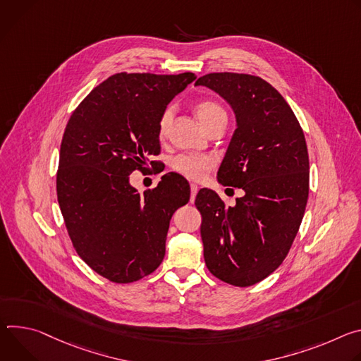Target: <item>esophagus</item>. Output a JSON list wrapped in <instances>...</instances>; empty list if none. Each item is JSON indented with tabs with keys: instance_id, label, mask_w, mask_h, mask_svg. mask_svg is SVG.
<instances>
[{
	"instance_id": "1",
	"label": "esophagus",
	"mask_w": 361,
	"mask_h": 361,
	"mask_svg": "<svg viewBox=\"0 0 361 361\" xmlns=\"http://www.w3.org/2000/svg\"><path fill=\"white\" fill-rule=\"evenodd\" d=\"M196 193H197V185L192 183V185H190V202H193V201H195V196H196Z\"/></svg>"
}]
</instances>
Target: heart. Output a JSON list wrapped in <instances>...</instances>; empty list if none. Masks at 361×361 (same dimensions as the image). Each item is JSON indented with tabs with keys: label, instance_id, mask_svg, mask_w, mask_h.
<instances>
[{
	"label": "heart",
	"instance_id": "heart-1",
	"mask_svg": "<svg viewBox=\"0 0 361 361\" xmlns=\"http://www.w3.org/2000/svg\"><path fill=\"white\" fill-rule=\"evenodd\" d=\"M196 114L201 120V123L207 129L211 123L216 122L219 118H226V113L221 104L214 100H202L196 104ZM173 117V107L166 106L164 111L160 113L157 120V135L164 137L168 133ZM171 166L175 172L180 173L182 176L192 179V180H201L207 176L209 171L214 169L215 160L211 156L205 154H192V153H179L171 160Z\"/></svg>",
	"mask_w": 361,
	"mask_h": 361
}]
</instances>
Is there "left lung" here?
I'll return each mask as SVG.
<instances>
[{
    "label": "left lung",
    "mask_w": 361,
    "mask_h": 361,
    "mask_svg": "<svg viewBox=\"0 0 361 361\" xmlns=\"http://www.w3.org/2000/svg\"><path fill=\"white\" fill-rule=\"evenodd\" d=\"M195 86L221 94L236 114L218 179L245 190L235 207L211 189L197 192L205 264L221 281L250 287L283 264L300 229L310 189L305 136L286 99L258 75L209 73Z\"/></svg>",
    "instance_id": "left-lung-1"
}]
</instances>
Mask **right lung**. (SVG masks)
I'll use <instances>...</instances> for the list:
<instances>
[{
    "instance_id": "right-lung-1",
    "label": "right lung",
    "mask_w": 361,
    "mask_h": 361,
    "mask_svg": "<svg viewBox=\"0 0 361 361\" xmlns=\"http://www.w3.org/2000/svg\"><path fill=\"white\" fill-rule=\"evenodd\" d=\"M193 73H117L70 116L60 146L57 201L78 257L111 283L152 274L165 257L173 212L188 204L189 183L176 173L140 195L129 175L160 153L157 120L195 80Z\"/></svg>"
}]
</instances>
